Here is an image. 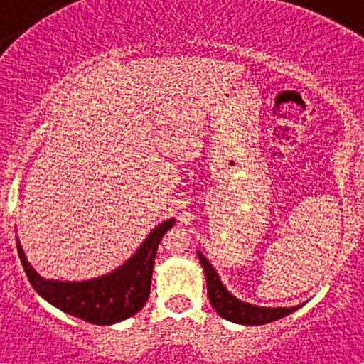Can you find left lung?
Instances as JSON below:
<instances>
[{
	"label": "left lung",
	"mask_w": 364,
	"mask_h": 364,
	"mask_svg": "<svg viewBox=\"0 0 364 364\" xmlns=\"http://www.w3.org/2000/svg\"><path fill=\"white\" fill-rule=\"evenodd\" d=\"M196 253H198V260L202 263L203 270H205L208 299H210V304L214 306V310L219 313L223 318L241 325H265L270 323V321H275L291 315L292 311H296L301 306V304H298V306L291 308H265L240 301V299L235 298L231 292L225 289L223 281H220L219 275L215 272V269L212 267V263L203 257L202 252Z\"/></svg>",
	"instance_id": "obj_1"
}]
</instances>
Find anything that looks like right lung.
<instances>
[{
    "label": "right lung",
    "mask_w": 364,
    "mask_h": 364,
    "mask_svg": "<svg viewBox=\"0 0 364 364\" xmlns=\"http://www.w3.org/2000/svg\"><path fill=\"white\" fill-rule=\"evenodd\" d=\"M174 223L169 219L152 229L136 253L111 274L82 282L41 277L25 258L18 240L16 248L28 281L46 301L89 323L112 325L135 315L147 303L159 243Z\"/></svg>",
    "instance_id": "obj_1"
}]
</instances>
